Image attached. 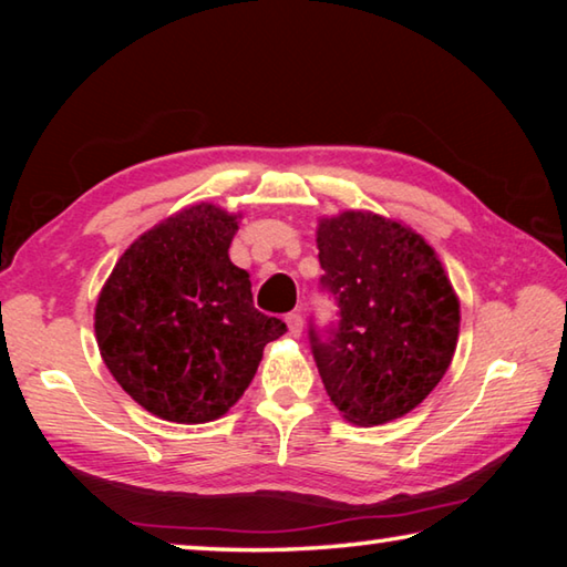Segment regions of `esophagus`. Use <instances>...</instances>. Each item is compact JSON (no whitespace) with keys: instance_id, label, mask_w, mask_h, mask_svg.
<instances>
[{"instance_id":"1","label":"esophagus","mask_w":567,"mask_h":567,"mask_svg":"<svg viewBox=\"0 0 567 567\" xmlns=\"http://www.w3.org/2000/svg\"><path fill=\"white\" fill-rule=\"evenodd\" d=\"M285 322H287V330H290L292 338H300V332H302V315L300 312H290L285 318Z\"/></svg>"}]
</instances>
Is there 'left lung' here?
<instances>
[{
	"mask_svg": "<svg viewBox=\"0 0 567 567\" xmlns=\"http://www.w3.org/2000/svg\"><path fill=\"white\" fill-rule=\"evenodd\" d=\"M318 249L340 307L330 330L310 328L332 405L364 427L408 415L455 354L460 302L443 262L410 227L362 209L320 219Z\"/></svg>",
	"mask_w": 567,
	"mask_h": 567,
	"instance_id": "left-lung-1",
	"label": "left lung"
}]
</instances>
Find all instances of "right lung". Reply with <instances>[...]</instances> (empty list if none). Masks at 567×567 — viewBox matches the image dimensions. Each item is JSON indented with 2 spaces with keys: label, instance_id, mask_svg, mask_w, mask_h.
<instances>
[{
  "label": "right lung",
  "instance_id": "right-lung-1",
  "mask_svg": "<svg viewBox=\"0 0 567 567\" xmlns=\"http://www.w3.org/2000/svg\"><path fill=\"white\" fill-rule=\"evenodd\" d=\"M239 215L199 203L124 249L94 307L102 360L127 395L182 425L223 417L287 332L229 260Z\"/></svg>",
  "mask_w": 567,
  "mask_h": 567
}]
</instances>
